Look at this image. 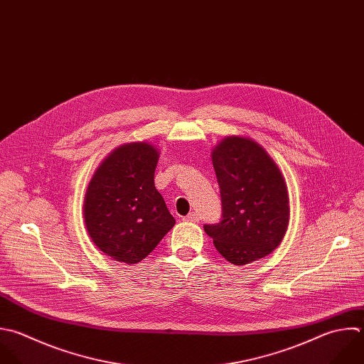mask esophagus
<instances>
[{
	"label": "esophagus",
	"instance_id": "1",
	"mask_svg": "<svg viewBox=\"0 0 364 364\" xmlns=\"http://www.w3.org/2000/svg\"><path fill=\"white\" fill-rule=\"evenodd\" d=\"M183 221H187V223H197L198 221V215L196 213H190L188 215H186L183 218Z\"/></svg>",
	"mask_w": 364,
	"mask_h": 364
}]
</instances>
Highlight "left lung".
I'll return each mask as SVG.
<instances>
[{"label":"left lung","instance_id":"left-lung-1","mask_svg":"<svg viewBox=\"0 0 364 364\" xmlns=\"http://www.w3.org/2000/svg\"><path fill=\"white\" fill-rule=\"evenodd\" d=\"M211 157L223 220L204 225L205 234L234 265L265 258L279 247L289 224V196L281 168L258 141L245 136L224 137Z\"/></svg>","mask_w":364,"mask_h":364}]
</instances>
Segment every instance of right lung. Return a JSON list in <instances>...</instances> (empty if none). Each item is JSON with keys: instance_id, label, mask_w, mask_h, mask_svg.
Segmentation results:
<instances>
[{"instance_id": "right-lung-1", "label": "right lung", "mask_w": 364, "mask_h": 364, "mask_svg": "<svg viewBox=\"0 0 364 364\" xmlns=\"http://www.w3.org/2000/svg\"><path fill=\"white\" fill-rule=\"evenodd\" d=\"M159 154L149 141L124 143L105 157L87 184V235L114 261H143L176 224L154 186Z\"/></svg>"}]
</instances>
